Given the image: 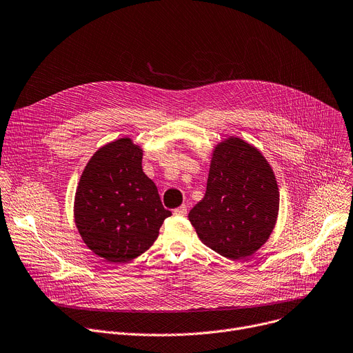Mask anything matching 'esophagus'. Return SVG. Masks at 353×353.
Instances as JSON below:
<instances>
[{
  "instance_id": "esophagus-1",
  "label": "esophagus",
  "mask_w": 353,
  "mask_h": 353,
  "mask_svg": "<svg viewBox=\"0 0 353 353\" xmlns=\"http://www.w3.org/2000/svg\"><path fill=\"white\" fill-rule=\"evenodd\" d=\"M186 213H188L186 205H181L179 208H176V209L174 210V214H175V216H185Z\"/></svg>"
}]
</instances>
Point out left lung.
<instances>
[{"instance_id":"1","label":"left lung","mask_w":353,"mask_h":353,"mask_svg":"<svg viewBox=\"0 0 353 353\" xmlns=\"http://www.w3.org/2000/svg\"><path fill=\"white\" fill-rule=\"evenodd\" d=\"M279 208V185L268 161L253 144L232 135L213 147L205 196L188 218L205 246L241 260L268 240Z\"/></svg>"}]
</instances>
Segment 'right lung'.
<instances>
[{
    "instance_id": "obj_1",
    "label": "right lung",
    "mask_w": 353,
    "mask_h": 353,
    "mask_svg": "<svg viewBox=\"0 0 353 353\" xmlns=\"http://www.w3.org/2000/svg\"><path fill=\"white\" fill-rule=\"evenodd\" d=\"M143 148L130 137L101 145L80 175L73 218L85 245L110 263L147 252L172 213L143 171Z\"/></svg>"
}]
</instances>
